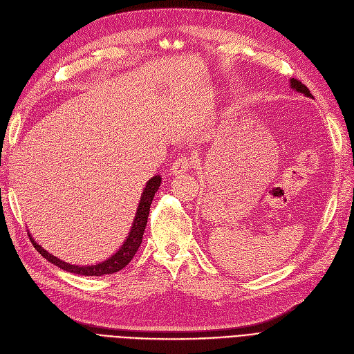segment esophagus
<instances>
[{
	"label": "esophagus",
	"mask_w": 354,
	"mask_h": 354,
	"mask_svg": "<svg viewBox=\"0 0 354 354\" xmlns=\"http://www.w3.org/2000/svg\"><path fill=\"white\" fill-rule=\"evenodd\" d=\"M192 166V158L189 156H180L179 159H176L171 167V174L178 176V175H183L187 174Z\"/></svg>",
	"instance_id": "obj_1"
}]
</instances>
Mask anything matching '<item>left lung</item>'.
I'll use <instances>...</instances> for the list:
<instances>
[{"instance_id": "obj_1", "label": "left lung", "mask_w": 354, "mask_h": 354, "mask_svg": "<svg viewBox=\"0 0 354 354\" xmlns=\"http://www.w3.org/2000/svg\"><path fill=\"white\" fill-rule=\"evenodd\" d=\"M290 88L292 89H295V91H298V92H301V94H305L306 97H311V92H310V89L306 88L301 81H298V80H294L292 78L290 80Z\"/></svg>"}]
</instances>
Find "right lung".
I'll return each mask as SVG.
<instances>
[{
	"instance_id": "obj_1",
	"label": "right lung",
	"mask_w": 354,
	"mask_h": 354,
	"mask_svg": "<svg viewBox=\"0 0 354 354\" xmlns=\"http://www.w3.org/2000/svg\"><path fill=\"white\" fill-rule=\"evenodd\" d=\"M162 183V178L159 175L153 176L151 179H149V182L146 183V188L143 189L142 198L139 207H137L136 211V217L131 225L130 233L127 236V239L124 240V243L121 244V248L118 249V252L115 254H113L111 257H109L106 260L97 265H91V266H78V265H69L64 260H60L57 257H55L53 254H50L49 252H46L41 245H39L35 239L30 236V240H32V244L35 245V249L46 259L49 260L50 263H53L55 266L64 269L69 273H75V274H84V276H104V274H111L115 273L118 270H121L122 268H126L131 259L134 257V254L139 250L140 244H142V239H143V233L145 228L147 224V217H149V211H150V204L153 201V196L158 192L159 187Z\"/></svg>"
}]
</instances>
